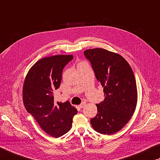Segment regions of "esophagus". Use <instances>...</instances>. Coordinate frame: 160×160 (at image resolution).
<instances>
[{
	"label": "esophagus",
	"mask_w": 160,
	"mask_h": 160,
	"mask_svg": "<svg viewBox=\"0 0 160 160\" xmlns=\"http://www.w3.org/2000/svg\"><path fill=\"white\" fill-rule=\"evenodd\" d=\"M85 104H86V102H82V103L80 104V105H79V107H80V108H83L84 106H85Z\"/></svg>",
	"instance_id": "obj_1"
}]
</instances>
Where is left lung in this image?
<instances>
[{
    "label": "left lung",
    "mask_w": 160,
    "mask_h": 160,
    "mask_svg": "<svg viewBox=\"0 0 160 160\" xmlns=\"http://www.w3.org/2000/svg\"><path fill=\"white\" fill-rule=\"evenodd\" d=\"M84 54L105 96L104 101L97 104L98 113L90 122L96 132L113 134L125 126L135 112L138 94L134 74L119 54L103 48L89 49Z\"/></svg>",
    "instance_id": "1"
}]
</instances>
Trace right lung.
<instances>
[{
	"label": "right lung",
	"mask_w": 160,
	"mask_h": 160,
	"mask_svg": "<svg viewBox=\"0 0 160 160\" xmlns=\"http://www.w3.org/2000/svg\"><path fill=\"white\" fill-rule=\"evenodd\" d=\"M72 55H54L38 61L29 69L23 85L26 110L43 131L52 137L65 134L72 127L78 110L68 101L54 102L53 93L59 88L63 68Z\"/></svg>",
	"instance_id": "right-lung-1"
}]
</instances>
